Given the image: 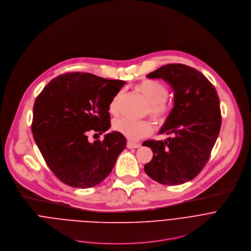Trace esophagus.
<instances>
[{
	"mask_svg": "<svg viewBox=\"0 0 251 251\" xmlns=\"http://www.w3.org/2000/svg\"><path fill=\"white\" fill-rule=\"evenodd\" d=\"M140 143H134V142H131V141H127L126 143V146L127 148H138L140 147Z\"/></svg>",
	"mask_w": 251,
	"mask_h": 251,
	"instance_id": "1",
	"label": "esophagus"
}]
</instances>
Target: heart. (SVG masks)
<instances>
[{"instance_id": "obj_1", "label": "heart", "mask_w": 251, "mask_h": 251, "mask_svg": "<svg viewBox=\"0 0 251 251\" xmlns=\"http://www.w3.org/2000/svg\"><path fill=\"white\" fill-rule=\"evenodd\" d=\"M133 90L139 94L147 103L145 114H148L158 125H164L171 113L172 104L166 99L168 88L156 80H143L137 83ZM123 92H118L111 100L109 105L110 113L116 115L119 112ZM114 129L130 140H138L151 133L153 127L149 121H131L128 119H119L114 123Z\"/></svg>"}]
</instances>
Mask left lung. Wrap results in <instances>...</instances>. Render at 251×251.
Masks as SVG:
<instances>
[{
    "instance_id": "left-lung-1",
    "label": "left lung",
    "mask_w": 251,
    "mask_h": 251,
    "mask_svg": "<svg viewBox=\"0 0 251 251\" xmlns=\"http://www.w3.org/2000/svg\"><path fill=\"white\" fill-rule=\"evenodd\" d=\"M160 78L174 91V108L159 133L166 140H146L153 157L145 173L163 185H179L194 179L207 164L218 138L222 116L214 85L198 70L184 64H167L147 75Z\"/></svg>"
}]
</instances>
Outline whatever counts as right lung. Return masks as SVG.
Returning <instances> with one entry per match:
<instances>
[{
    "instance_id": "add662e5",
    "label": "right lung",
    "mask_w": 251,
    "mask_h": 251,
    "mask_svg": "<svg viewBox=\"0 0 251 251\" xmlns=\"http://www.w3.org/2000/svg\"><path fill=\"white\" fill-rule=\"evenodd\" d=\"M125 84L71 72L52 79L36 97L33 138L50 170L64 184L91 188L111 173L126 148V137L113 131L91 143L88 134H102L110 128L109 105Z\"/></svg>"
}]
</instances>
